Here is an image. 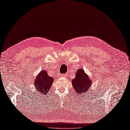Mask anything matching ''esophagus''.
I'll use <instances>...</instances> for the list:
<instances>
[{
    "label": "esophagus",
    "mask_w": 130,
    "mask_h": 130,
    "mask_svg": "<svg viewBox=\"0 0 130 130\" xmlns=\"http://www.w3.org/2000/svg\"><path fill=\"white\" fill-rule=\"evenodd\" d=\"M62 77H64V78H66L67 76H68V75H67L66 74H64L62 75Z\"/></svg>",
    "instance_id": "34e87169"
}]
</instances>
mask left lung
<instances>
[{"label": "left lung", "instance_id": "1", "mask_svg": "<svg viewBox=\"0 0 130 130\" xmlns=\"http://www.w3.org/2000/svg\"><path fill=\"white\" fill-rule=\"evenodd\" d=\"M72 84L75 93L79 94L86 93L92 87V80L89 78L83 69H79L76 72L75 78L72 80Z\"/></svg>", "mask_w": 130, "mask_h": 130}]
</instances>
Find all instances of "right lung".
I'll return each instance as SVG.
<instances>
[{
    "mask_svg": "<svg viewBox=\"0 0 130 130\" xmlns=\"http://www.w3.org/2000/svg\"><path fill=\"white\" fill-rule=\"evenodd\" d=\"M54 81V78L49 76L46 71L43 70L37 75L34 84L38 93L46 94L49 92Z\"/></svg>",
    "mask_w": 130,
    "mask_h": 130,
    "instance_id": "add662e5",
    "label": "right lung"
}]
</instances>
